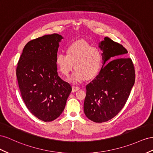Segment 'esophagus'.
Wrapping results in <instances>:
<instances>
[{
    "label": "esophagus",
    "mask_w": 153,
    "mask_h": 153,
    "mask_svg": "<svg viewBox=\"0 0 153 153\" xmlns=\"http://www.w3.org/2000/svg\"><path fill=\"white\" fill-rule=\"evenodd\" d=\"M80 89V88L79 87H77V86H75V85H73L72 86V92L74 93V92H76V91L79 90Z\"/></svg>",
    "instance_id": "1"
}]
</instances>
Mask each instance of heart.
<instances>
[{
	"instance_id": "b5f03b06",
	"label": "heart",
	"mask_w": 153,
	"mask_h": 153,
	"mask_svg": "<svg viewBox=\"0 0 153 153\" xmlns=\"http://www.w3.org/2000/svg\"><path fill=\"white\" fill-rule=\"evenodd\" d=\"M102 53L98 48H94L84 41L78 40L69 44L66 54L58 53L55 64L59 72L68 76L73 69L70 81L73 82L92 80L100 73L102 65Z\"/></svg>"
}]
</instances>
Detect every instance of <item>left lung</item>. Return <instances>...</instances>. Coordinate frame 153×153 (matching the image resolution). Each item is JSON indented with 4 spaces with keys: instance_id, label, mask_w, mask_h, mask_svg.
Masks as SVG:
<instances>
[{
    "instance_id": "left-lung-1",
    "label": "left lung",
    "mask_w": 153,
    "mask_h": 153,
    "mask_svg": "<svg viewBox=\"0 0 153 153\" xmlns=\"http://www.w3.org/2000/svg\"><path fill=\"white\" fill-rule=\"evenodd\" d=\"M99 48L103 51V65L86 85L84 111L91 121L102 123L114 117L125 105L134 84L135 70L122 44L105 37Z\"/></svg>"
}]
</instances>
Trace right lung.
I'll use <instances>...</instances> for the list:
<instances>
[{
  "mask_svg": "<svg viewBox=\"0 0 153 153\" xmlns=\"http://www.w3.org/2000/svg\"><path fill=\"white\" fill-rule=\"evenodd\" d=\"M59 34L46 35L24 48L16 75L22 100L28 110L44 122H51L63 112L71 86L58 75L55 59Z\"/></svg>",
  "mask_w": 153,
  "mask_h": 153,
  "instance_id": "add662e5",
  "label": "right lung"
}]
</instances>
